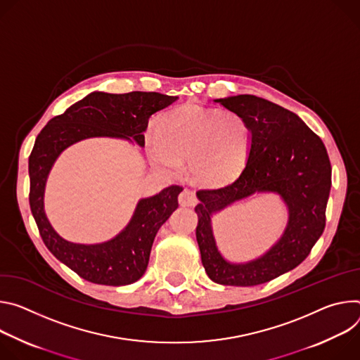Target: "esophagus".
I'll return each mask as SVG.
<instances>
[{
	"label": "esophagus",
	"instance_id": "obj_1",
	"mask_svg": "<svg viewBox=\"0 0 360 360\" xmlns=\"http://www.w3.org/2000/svg\"><path fill=\"white\" fill-rule=\"evenodd\" d=\"M179 203H180V206H184V207L194 206L197 203V197L191 190L186 188L179 194Z\"/></svg>",
	"mask_w": 360,
	"mask_h": 360
}]
</instances>
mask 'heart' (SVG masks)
Listing matches in <instances>:
<instances>
[{
	"label": "heart",
	"instance_id": "1",
	"mask_svg": "<svg viewBox=\"0 0 360 360\" xmlns=\"http://www.w3.org/2000/svg\"><path fill=\"white\" fill-rule=\"evenodd\" d=\"M250 129L246 120L231 111L184 105L169 112L147 134V148L153 162L176 173L183 160L195 181L207 187L231 183L243 172Z\"/></svg>",
	"mask_w": 360,
	"mask_h": 360
}]
</instances>
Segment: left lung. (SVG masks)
<instances>
[{
	"mask_svg": "<svg viewBox=\"0 0 360 360\" xmlns=\"http://www.w3.org/2000/svg\"><path fill=\"white\" fill-rule=\"evenodd\" d=\"M242 115L250 129L248 162L233 183L198 190L195 237L207 276L219 285L256 286L297 267L322 236L332 186V167L323 141L295 112L256 96L217 98ZM256 192H274L288 209L278 242L262 257L236 264L218 250L211 219L230 204Z\"/></svg>",
	"mask_w": 360,
	"mask_h": 360,
	"instance_id": "obj_1",
	"label": "left lung"
}]
</instances>
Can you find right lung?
Returning a JSON list of instances; mask_svg holds the SVG:
<instances>
[{"instance_id": "right-lung-1", "label": "right lung", "mask_w": 360, "mask_h": 360, "mask_svg": "<svg viewBox=\"0 0 360 360\" xmlns=\"http://www.w3.org/2000/svg\"><path fill=\"white\" fill-rule=\"evenodd\" d=\"M177 96L133 91L110 94L93 91L51 118L35 139L28 160L30 207L47 249L79 277L97 285L124 286L144 274L154 237L179 207L183 188L170 186L139 200L127 226L110 240L72 243L51 226L44 210L49 174L70 146L94 137L122 139L144 147L150 117L177 101Z\"/></svg>"}]
</instances>
